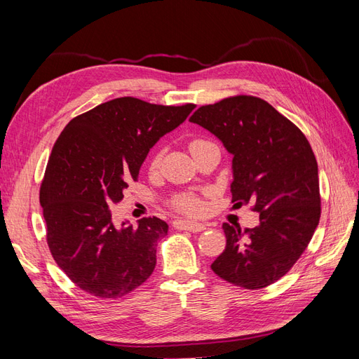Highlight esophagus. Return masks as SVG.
Returning <instances> with one entry per match:
<instances>
[{
  "label": "esophagus",
  "instance_id": "esophagus-1",
  "mask_svg": "<svg viewBox=\"0 0 359 359\" xmlns=\"http://www.w3.org/2000/svg\"><path fill=\"white\" fill-rule=\"evenodd\" d=\"M173 226L181 231H190V232H202L206 229V226L202 223H194V222H186V220H177L173 222Z\"/></svg>",
  "mask_w": 359,
  "mask_h": 359
}]
</instances>
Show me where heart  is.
Returning <instances> with one entry per match:
<instances>
[{
	"mask_svg": "<svg viewBox=\"0 0 359 359\" xmlns=\"http://www.w3.org/2000/svg\"><path fill=\"white\" fill-rule=\"evenodd\" d=\"M208 144H211L210 140H206L203 137H193L189 142V149H190V153L194 156L202 147L208 145ZM161 158H163V151H158V153H156L154 157L151 158L149 169L157 170L161 165ZM172 206L177 211H180L182 214H187V215H199L203 211V202L198 196H194V194H190V193L178 194V196L172 201Z\"/></svg>",
	"mask_w": 359,
	"mask_h": 359,
	"instance_id": "b5f03b06",
	"label": "heart"
}]
</instances>
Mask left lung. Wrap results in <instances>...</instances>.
Wrapping results in <instances>:
<instances>
[{"label": "left lung", "instance_id": "1", "mask_svg": "<svg viewBox=\"0 0 359 359\" xmlns=\"http://www.w3.org/2000/svg\"><path fill=\"white\" fill-rule=\"evenodd\" d=\"M233 156V206L252 205L259 224L223 223L226 248L211 269L244 289L276 283L307 248L320 219L318 161L307 137L268 102L227 97L190 116Z\"/></svg>", "mask_w": 359, "mask_h": 359}]
</instances>
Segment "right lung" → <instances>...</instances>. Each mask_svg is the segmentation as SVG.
Listing matches in <instances>:
<instances>
[{
	"mask_svg": "<svg viewBox=\"0 0 359 359\" xmlns=\"http://www.w3.org/2000/svg\"><path fill=\"white\" fill-rule=\"evenodd\" d=\"M193 109L119 97L74 116L53 145L40 186L46 241L57 265L90 295L121 298L153 274L168 223L144 217L137 227L116 226L111 206L137 181L153 145Z\"/></svg>",
	"mask_w": 359,
	"mask_h": 359,
	"instance_id": "right-lung-1",
	"label": "right lung"
}]
</instances>
